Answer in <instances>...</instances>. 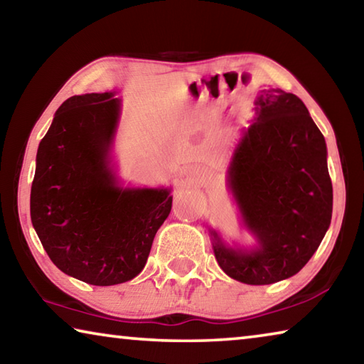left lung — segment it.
I'll use <instances>...</instances> for the list:
<instances>
[{
	"label": "left lung",
	"instance_id": "obj_1",
	"mask_svg": "<svg viewBox=\"0 0 364 364\" xmlns=\"http://www.w3.org/2000/svg\"><path fill=\"white\" fill-rule=\"evenodd\" d=\"M323 133L300 97L262 90L228 183L255 234L254 250L230 249L215 231L220 268L244 284H273L297 274L321 244L332 217V183Z\"/></svg>",
	"mask_w": 364,
	"mask_h": 364
}]
</instances>
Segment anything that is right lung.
Here are the masks:
<instances>
[{
	"instance_id": "1",
	"label": "right lung",
	"mask_w": 364,
	"mask_h": 364,
	"mask_svg": "<svg viewBox=\"0 0 364 364\" xmlns=\"http://www.w3.org/2000/svg\"><path fill=\"white\" fill-rule=\"evenodd\" d=\"M120 112L114 93L72 96L36 152L30 217L46 254L93 286L133 279L171 210L170 189H123L109 151Z\"/></svg>"
}]
</instances>
